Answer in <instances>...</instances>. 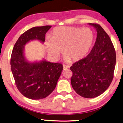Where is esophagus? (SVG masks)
Returning <instances> with one entry per match:
<instances>
[{
  "mask_svg": "<svg viewBox=\"0 0 123 123\" xmlns=\"http://www.w3.org/2000/svg\"><path fill=\"white\" fill-rule=\"evenodd\" d=\"M69 68L68 66H66V65H63V70H65V69H68Z\"/></svg>",
  "mask_w": 123,
  "mask_h": 123,
  "instance_id": "1",
  "label": "esophagus"
}]
</instances>
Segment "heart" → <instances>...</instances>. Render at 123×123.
<instances>
[{
  "label": "heart",
  "mask_w": 123,
  "mask_h": 123,
  "mask_svg": "<svg viewBox=\"0 0 123 123\" xmlns=\"http://www.w3.org/2000/svg\"><path fill=\"white\" fill-rule=\"evenodd\" d=\"M94 34L89 27H57L52 31L46 48L49 55L58 59L63 51L65 61H80L88 55L94 41Z\"/></svg>",
  "instance_id": "heart-1"
}]
</instances>
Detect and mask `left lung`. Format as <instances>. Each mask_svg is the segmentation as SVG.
Masks as SVG:
<instances>
[{
    "instance_id": "1",
    "label": "left lung",
    "mask_w": 123,
    "mask_h": 123,
    "mask_svg": "<svg viewBox=\"0 0 123 123\" xmlns=\"http://www.w3.org/2000/svg\"><path fill=\"white\" fill-rule=\"evenodd\" d=\"M97 32L96 43L86 58L73 64L71 79L73 89L80 96L93 98L104 93L112 82L116 54L111 38L97 24L89 23Z\"/></svg>"
}]
</instances>
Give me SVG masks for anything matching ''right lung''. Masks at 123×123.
Returning <instances> with one entry per match:
<instances>
[{
	"label": "right lung",
	"mask_w": 123,
	"mask_h": 123,
	"mask_svg": "<svg viewBox=\"0 0 123 123\" xmlns=\"http://www.w3.org/2000/svg\"><path fill=\"white\" fill-rule=\"evenodd\" d=\"M51 27L47 25L32 27L23 33L15 44L11 56V69L15 82L24 96L31 99L45 98L55 88L63 66L45 59L30 62L25 56V46L32 40L42 43L45 34Z\"/></svg>",
	"instance_id": "right-lung-1"
}]
</instances>
